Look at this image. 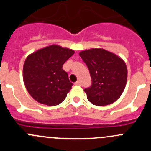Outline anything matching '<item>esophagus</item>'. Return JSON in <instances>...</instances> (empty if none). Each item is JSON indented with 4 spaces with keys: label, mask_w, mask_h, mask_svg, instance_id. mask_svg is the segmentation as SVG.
I'll list each match as a JSON object with an SVG mask.
<instances>
[{
    "label": "esophagus",
    "mask_w": 151,
    "mask_h": 151,
    "mask_svg": "<svg viewBox=\"0 0 151 151\" xmlns=\"http://www.w3.org/2000/svg\"><path fill=\"white\" fill-rule=\"evenodd\" d=\"M75 85H81V82L80 81H77L75 83H74Z\"/></svg>",
    "instance_id": "34e87169"
}]
</instances>
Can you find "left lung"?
I'll return each mask as SVG.
<instances>
[{"instance_id":"1","label":"left lung","mask_w":151,"mask_h":151,"mask_svg":"<svg viewBox=\"0 0 151 151\" xmlns=\"http://www.w3.org/2000/svg\"><path fill=\"white\" fill-rule=\"evenodd\" d=\"M86 63L92 85L84 90L87 99L96 106H106L122 95L127 82V67L121 57L102 48H92L79 53Z\"/></svg>"}]
</instances>
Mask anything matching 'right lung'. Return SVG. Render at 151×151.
<instances>
[{"label": "right lung", "instance_id": "obj_1", "mask_svg": "<svg viewBox=\"0 0 151 151\" xmlns=\"http://www.w3.org/2000/svg\"><path fill=\"white\" fill-rule=\"evenodd\" d=\"M74 54L71 49L52 45L26 58L22 71L23 82L36 101L47 106H55L66 99L72 83L62 66Z\"/></svg>", "mask_w": 151, "mask_h": 151}]
</instances>
